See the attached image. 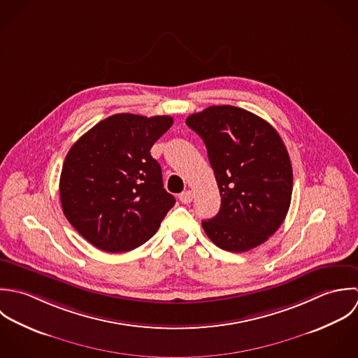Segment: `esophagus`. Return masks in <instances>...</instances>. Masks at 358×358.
Instances as JSON below:
<instances>
[{
    "instance_id": "34e87169",
    "label": "esophagus",
    "mask_w": 358,
    "mask_h": 358,
    "mask_svg": "<svg viewBox=\"0 0 358 358\" xmlns=\"http://www.w3.org/2000/svg\"><path fill=\"white\" fill-rule=\"evenodd\" d=\"M180 201L184 203V205H189L191 202H192V199H194V194H192V191H184L182 194H180Z\"/></svg>"
}]
</instances>
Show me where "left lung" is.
<instances>
[{
  "label": "left lung",
  "mask_w": 358,
  "mask_h": 358,
  "mask_svg": "<svg viewBox=\"0 0 358 358\" xmlns=\"http://www.w3.org/2000/svg\"><path fill=\"white\" fill-rule=\"evenodd\" d=\"M185 123L206 145L221 196L217 215L202 221L206 235L236 253L264 243L284 222L292 199L282 138L262 117L231 105L209 106Z\"/></svg>",
  "instance_id": "obj_1"
}]
</instances>
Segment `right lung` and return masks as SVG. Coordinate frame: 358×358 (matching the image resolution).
Listing matches in <instances>:
<instances>
[{
  "label": "right lung",
  "mask_w": 358,
  "mask_h": 358,
  "mask_svg": "<svg viewBox=\"0 0 358 358\" xmlns=\"http://www.w3.org/2000/svg\"><path fill=\"white\" fill-rule=\"evenodd\" d=\"M173 124L170 116L117 113L81 136L64 162V215L95 248L130 252L155 235L176 199L163 188L150 148Z\"/></svg>",
  "instance_id": "add662e5"
}]
</instances>
